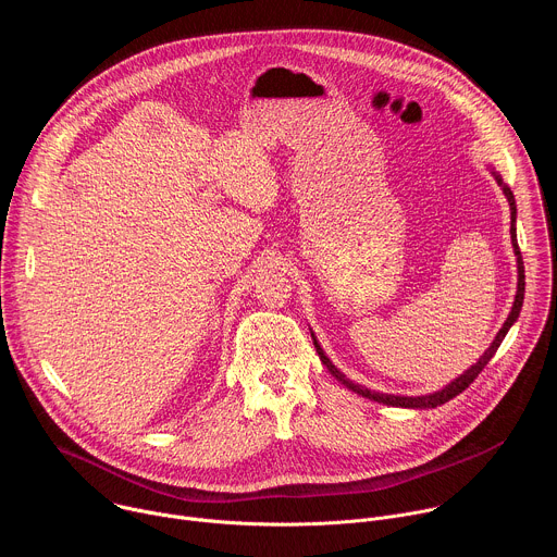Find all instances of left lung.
Wrapping results in <instances>:
<instances>
[{
    "label": "left lung",
    "mask_w": 557,
    "mask_h": 557,
    "mask_svg": "<svg viewBox=\"0 0 557 557\" xmlns=\"http://www.w3.org/2000/svg\"><path fill=\"white\" fill-rule=\"evenodd\" d=\"M492 174H494V178H496V183L503 187V194L507 196V202H509V209H511V245H513V253H516V262H518V290H516V299H513V306H511V312H509V317H507V322L503 324V329L498 331V335H496V339L492 342V346L485 350V355L475 361L469 370H465L458 379H454L451 383H447L443 389H438V392H432V394H425V396H399V394H383V392H372V389H368V387H363V385H359V383H352L350 379H346V374L344 372H339L335 366H333V361L326 357V352L322 350V346H320V342L314 339V335L310 333V337H312V344H314V348H317V355H320V359H322V363L329 368V372L337 379V381H342L348 389H352V392H357V394H361V396H366V399H370V401H376V404H383V406H392V408H414V410H425V408H436V406H443V404H447L449 399H454L456 394H460L465 387H469V383L479 376L481 372H483V368L492 361V357L496 355V350L500 348V344H503V339H505V335L509 333V329L516 324V320H518V314H520V308H522V301H524V264H522V256H520V247H518V237H516V198H513V191L503 183V178H500V174H496L494 170H492Z\"/></svg>",
    "instance_id": "left-lung-1"
}]
</instances>
